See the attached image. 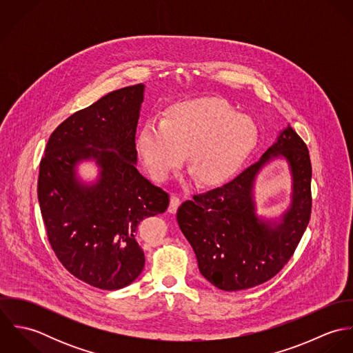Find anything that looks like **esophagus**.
<instances>
[{"label":"esophagus","mask_w":353,"mask_h":353,"mask_svg":"<svg viewBox=\"0 0 353 353\" xmlns=\"http://www.w3.org/2000/svg\"><path fill=\"white\" fill-rule=\"evenodd\" d=\"M181 205V199L178 196H171V200H170V206H168V212L170 213H175L176 209L179 208Z\"/></svg>","instance_id":"1"}]
</instances>
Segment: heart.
I'll return each instance as SVG.
<instances>
[{
    "instance_id": "obj_1",
    "label": "heart",
    "mask_w": 353,
    "mask_h": 353,
    "mask_svg": "<svg viewBox=\"0 0 353 353\" xmlns=\"http://www.w3.org/2000/svg\"><path fill=\"white\" fill-rule=\"evenodd\" d=\"M255 144L252 119L214 98L175 103L160 122H145L136 137L137 153L154 181H167L188 152L194 178L208 186L234 176Z\"/></svg>"
}]
</instances>
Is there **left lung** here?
Returning a JSON list of instances; mask_svg holds the SVG:
<instances>
[{"label":"left lung","mask_w":353,"mask_h":353,"mask_svg":"<svg viewBox=\"0 0 353 353\" xmlns=\"http://www.w3.org/2000/svg\"><path fill=\"white\" fill-rule=\"evenodd\" d=\"M283 155L293 175L292 208L272 226L254 213L253 181ZM311 161L307 145L288 125L263 156L224 186L185 201L176 212L181 231L196 252L202 276L223 291H242L274 277L296 250L311 216Z\"/></svg>","instance_id":"obj_1"}]
</instances>
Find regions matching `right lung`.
<instances>
[{"label": "right lung", "instance_id": "right-lung-1", "mask_svg": "<svg viewBox=\"0 0 353 353\" xmlns=\"http://www.w3.org/2000/svg\"><path fill=\"white\" fill-rule=\"evenodd\" d=\"M143 99L144 85L136 84L76 111L51 133L39 164L38 200L52 252L76 279L105 291L140 276L145 255L137 227L170 203L136 168ZM85 158L101 167L91 187L75 179V164Z\"/></svg>", "mask_w": 353, "mask_h": 353}]
</instances>
